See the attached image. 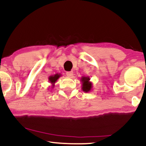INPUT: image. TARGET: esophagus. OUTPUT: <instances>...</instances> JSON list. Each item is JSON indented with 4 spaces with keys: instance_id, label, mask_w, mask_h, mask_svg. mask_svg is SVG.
Listing matches in <instances>:
<instances>
[{
    "instance_id": "obj_1",
    "label": "esophagus",
    "mask_w": 146,
    "mask_h": 146,
    "mask_svg": "<svg viewBox=\"0 0 146 146\" xmlns=\"http://www.w3.org/2000/svg\"><path fill=\"white\" fill-rule=\"evenodd\" d=\"M66 75L68 76V77H71L73 76V72L72 71H69L66 72Z\"/></svg>"
}]
</instances>
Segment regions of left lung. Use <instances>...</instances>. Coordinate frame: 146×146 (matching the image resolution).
Segmentation results:
<instances>
[{"mask_svg": "<svg viewBox=\"0 0 146 146\" xmlns=\"http://www.w3.org/2000/svg\"><path fill=\"white\" fill-rule=\"evenodd\" d=\"M90 80L89 76H82L80 79L82 82V89L85 92H89L92 89V83Z\"/></svg>", "mask_w": 146, "mask_h": 146, "instance_id": "8db88e82", "label": "left lung"}]
</instances>
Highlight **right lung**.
<instances>
[{
    "label": "right lung",
    "instance_id": "right-lung-1",
    "mask_svg": "<svg viewBox=\"0 0 146 146\" xmlns=\"http://www.w3.org/2000/svg\"><path fill=\"white\" fill-rule=\"evenodd\" d=\"M61 76V74H56L54 75L50 76V77L48 78V80L50 82V84H52V88H54L55 86V83L56 82V81L58 80V78Z\"/></svg>",
    "mask_w": 146,
    "mask_h": 146
}]
</instances>
